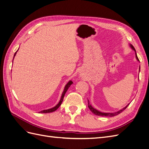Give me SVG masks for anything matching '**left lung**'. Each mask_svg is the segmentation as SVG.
I'll use <instances>...</instances> for the list:
<instances>
[{"label": "left lung", "instance_id": "obj_1", "mask_svg": "<svg viewBox=\"0 0 149 149\" xmlns=\"http://www.w3.org/2000/svg\"><path fill=\"white\" fill-rule=\"evenodd\" d=\"M130 48H131L133 49V50L135 52V53H136V59H137V60L138 61H139V58H138V57H137V56L136 51V49H135L134 47L132 46V45H131V44H130ZM140 69H141V67L139 66V72H140ZM88 106L89 109H90V111H91L93 112V114H94L95 115H97V116H106V117H113V116H116V115H118L120 113V112H122L124 110H125V109H126V108H127V107L129 105V104H130V103H129L128 104H127V106H126L125 107H124L123 108V109H120L119 111H117V112H101V111H100L97 110L96 109H95V108H94V107L91 106V104H90L89 101L88 100Z\"/></svg>", "mask_w": 149, "mask_h": 149}]
</instances>
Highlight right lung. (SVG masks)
<instances>
[{"mask_svg": "<svg viewBox=\"0 0 149 149\" xmlns=\"http://www.w3.org/2000/svg\"><path fill=\"white\" fill-rule=\"evenodd\" d=\"M18 50H19V49H18ZM18 50H17V51H18ZM17 51L15 53V54H14V56H13V58H14L15 56L16 55V53H17ZM73 81H71V80H70V81H69L68 83L65 85V88H64L63 91V93H62V94H61V97L60 100L59 102H58L55 107H52V108H50V109H48L43 110V111H42L39 112L40 113H49V112H52L55 111L58 109V108L59 107L61 106V103H62V102H63V98H64V96H65V94L66 92L67 91L68 89V88H70V86H71L72 84H73Z\"/></svg>", "mask_w": 149, "mask_h": 149, "instance_id": "1", "label": "right lung"}]
</instances>
